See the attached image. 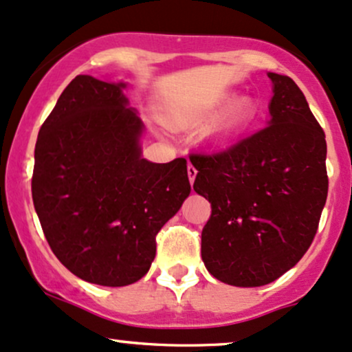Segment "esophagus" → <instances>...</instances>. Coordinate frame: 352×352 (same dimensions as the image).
I'll return each mask as SVG.
<instances>
[{"instance_id": "esophagus-1", "label": "esophagus", "mask_w": 352, "mask_h": 352, "mask_svg": "<svg viewBox=\"0 0 352 352\" xmlns=\"http://www.w3.org/2000/svg\"><path fill=\"white\" fill-rule=\"evenodd\" d=\"M187 173H188V180H190V184H193V180H195V177H197V168L193 167L192 164H188V167H187Z\"/></svg>"}]
</instances>
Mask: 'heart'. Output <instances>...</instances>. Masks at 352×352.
<instances>
[{
    "label": "heart",
    "instance_id": "b5f03b06",
    "mask_svg": "<svg viewBox=\"0 0 352 352\" xmlns=\"http://www.w3.org/2000/svg\"><path fill=\"white\" fill-rule=\"evenodd\" d=\"M212 111V107H200V109H190V111H182L177 114L175 119L179 122L190 124L195 122V120L201 119L204 116H207ZM254 112L253 102L250 99H240L230 107L227 117L223 120V129L225 131H236V129L245 127L246 124L252 120Z\"/></svg>",
    "mask_w": 352,
    "mask_h": 352
}]
</instances>
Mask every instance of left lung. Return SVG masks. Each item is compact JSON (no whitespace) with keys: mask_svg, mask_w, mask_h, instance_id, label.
Returning a JSON list of instances; mask_svg holds the SVG:
<instances>
[{"mask_svg":"<svg viewBox=\"0 0 352 352\" xmlns=\"http://www.w3.org/2000/svg\"><path fill=\"white\" fill-rule=\"evenodd\" d=\"M270 125L212 152H197L193 190L212 215L201 260L217 280L263 286L308 252L328 197L326 135L288 76L270 72Z\"/></svg>","mask_w":352,"mask_h":352,"instance_id":"obj_1","label":"left lung"}]
</instances>
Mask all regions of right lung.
<instances>
[{
	"instance_id": "right-lung-1",
	"label": "right lung",
	"mask_w": 352,
	"mask_h": 352,
	"mask_svg": "<svg viewBox=\"0 0 352 352\" xmlns=\"http://www.w3.org/2000/svg\"><path fill=\"white\" fill-rule=\"evenodd\" d=\"M125 84L76 76L39 129L31 180L36 213L56 258L102 286L139 281L155 236L190 193L187 160L142 159V120Z\"/></svg>"
}]
</instances>
